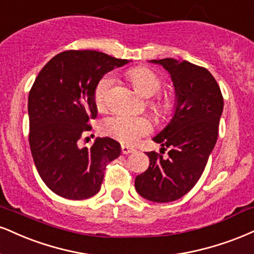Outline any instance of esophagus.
I'll use <instances>...</instances> for the list:
<instances>
[{"label":"esophagus","mask_w":254,"mask_h":254,"mask_svg":"<svg viewBox=\"0 0 254 254\" xmlns=\"http://www.w3.org/2000/svg\"><path fill=\"white\" fill-rule=\"evenodd\" d=\"M135 151V149L133 148H130V146H127V145H122V154H124V155H127V154H131V152H133Z\"/></svg>","instance_id":"obj_1"}]
</instances>
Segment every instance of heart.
Segmentation results:
<instances>
[{"mask_svg": "<svg viewBox=\"0 0 254 254\" xmlns=\"http://www.w3.org/2000/svg\"><path fill=\"white\" fill-rule=\"evenodd\" d=\"M129 77L135 87L144 96H154L162 90V81L158 75L146 67H135L130 69ZM115 78L112 74H106L97 82L93 91V99L98 110H105L109 105V94ZM156 108L161 111L168 109V103L158 99ZM102 129L104 133L112 137L123 144H135L143 136L148 135L152 130L150 119L145 117H132L127 115H116L104 121Z\"/></svg>", "mask_w": 254, "mask_h": 254, "instance_id": "1", "label": "heart"}]
</instances>
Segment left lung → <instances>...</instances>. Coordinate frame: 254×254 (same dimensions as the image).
I'll list each match as a JSON object with an SVG mask.
<instances>
[{"mask_svg":"<svg viewBox=\"0 0 254 254\" xmlns=\"http://www.w3.org/2000/svg\"><path fill=\"white\" fill-rule=\"evenodd\" d=\"M150 63L169 72L176 104L173 118L152 138L170 148L168 156L146 152L150 164L137 175L135 188L149 201L172 202L187 194L202 175L218 139L224 98L218 82L204 67L172 58Z\"/></svg>","mask_w":254,"mask_h":254,"instance_id":"8db88e82","label":"left lung"}]
</instances>
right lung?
Instances as JSON below:
<instances>
[{
  "instance_id": "1",
  "label": "right lung",
  "mask_w": 254,
  "mask_h": 254,
  "mask_svg": "<svg viewBox=\"0 0 254 254\" xmlns=\"http://www.w3.org/2000/svg\"><path fill=\"white\" fill-rule=\"evenodd\" d=\"M127 63L97 51H65L46 64L30 88V151L42 181L60 196L96 195L106 166L121 155V144L109 137H98L91 148L79 143L97 117V82Z\"/></svg>"
}]
</instances>
